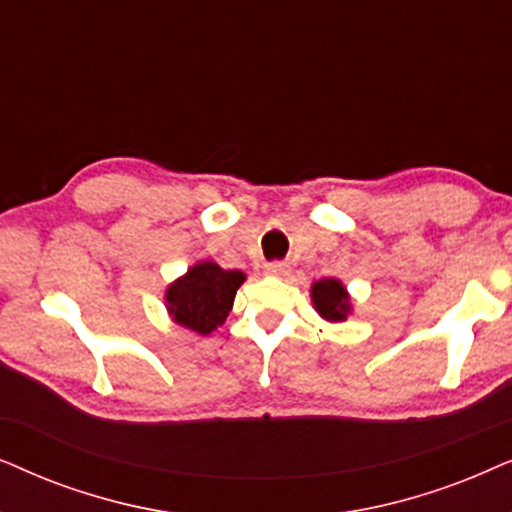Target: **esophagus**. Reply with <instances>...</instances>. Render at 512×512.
<instances>
[{"mask_svg": "<svg viewBox=\"0 0 512 512\" xmlns=\"http://www.w3.org/2000/svg\"><path fill=\"white\" fill-rule=\"evenodd\" d=\"M264 271H267V276H276V278H283L288 276V264L285 262H269L267 267H264Z\"/></svg>", "mask_w": 512, "mask_h": 512, "instance_id": "1", "label": "esophagus"}]
</instances>
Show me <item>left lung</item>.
Instances as JSON below:
<instances>
[{
    "label": "left lung",
    "mask_w": 512,
    "mask_h": 512,
    "mask_svg": "<svg viewBox=\"0 0 512 512\" xmlns=\"http://www.w3.org/2000/svg\"><path fill=\"white\" fill-rule=\"evenodd\" d=\"M311 299L316 311L330 323H342L351 313V297L337 278H323L311 285Z\"/></svg>",
    "instance_id": "obj_1"
}]
</instances>
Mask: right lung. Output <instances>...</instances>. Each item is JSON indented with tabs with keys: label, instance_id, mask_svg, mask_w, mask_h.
<instances>
[{
	"label": "right lung",
	"instance_id": "1",
	"mask_svg": "<svg viewBox=\"0 0 512 512\" xmlns=\"http://www.w3.org/2000/svg\"><path fill=\"white\" fill-rule=\"evenodd\" d=\"M243 271H227L215 262H199L168 285L166 309L177 325L210 335L227 320Z\"/></svg>",
	"mask_w": 512,
	"mask_h": 512
}]
</instances>
